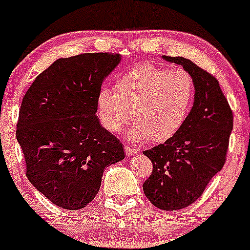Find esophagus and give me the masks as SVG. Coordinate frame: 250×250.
<instances>
[{
  "mask_svg": "<svg viewBox=\"0 0 250 250\" xmlns=\"http://www.w3.org/2000/svg\"><path fill=\"white\" fill-rule=\"evenodd\" d=\"M137 151H138V150L135 149V147H131V146H125V152H126V155H127V156H132V155H136Z\"/></svg>",
  "mask_w": 250,
  "mask_h": 250,
  "instance_id": "34e87169",
  "label": "esophagus"
}]
</instances>
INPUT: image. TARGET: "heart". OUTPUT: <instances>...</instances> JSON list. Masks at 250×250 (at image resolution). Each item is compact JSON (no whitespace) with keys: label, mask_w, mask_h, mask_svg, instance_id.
<instances>
[{"label":"heart","mask_w":250,"mask_h":250,"mask_svg":"<svg viewBox=\"0 0 250 250\" xmlns=\"http://www.w3.org/2000/svg\"><path fill=\"white\" fill-rule=\"evenodd\" d=\"M195 95V84L184 69L169 70L141 64L125 72L115 83V92L99 94V111L104 127L119 133L131 122L135 141L162 143L178 133L186 122Z\"/></svg>","instance_id":"heart-1"}]
</instances>
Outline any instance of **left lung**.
Masks as SVG:
<instances>
[{
  "mask_svg": "<svg viewBox=\"0 0 250 250\" xmlns=\"http://www.w3.org/2000/svg\"><path fill=\"white\" fill-rule=\"evenodd\" d=\"M184 66L195 84L194 104L175 136L143 152L152 171L143 184L150 203L165 211L192 205L224 166L233 115L218 80L192 61L165 56Z\"/></svg>",
  "mask_w": 250,
  "mask_h": 250,
  "instance_id": "8db88e82",
  "label": "left lung"
}]
</instances>
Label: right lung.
Returning <instances> with one entry per match:
<instances>
[{
	"label": "right lung",
	"instance_id": "obj_1",
	"mask_svg": "<svg viewBox=\"0 0 250 250\" xmlns=\"http://www.w3.org/2000/svg\"><path fill=\"white\" fill-rule=\"evenodd\" d=\"M119 55L81 53L40 72L19 111L17 139L26 176L51 203L85 208L98 194L104 169L125 157L123 144L95 113L104 77Z\"/></svg>",
	"mask_w": 250,
	"mask_h": 250
}]
</instances>
